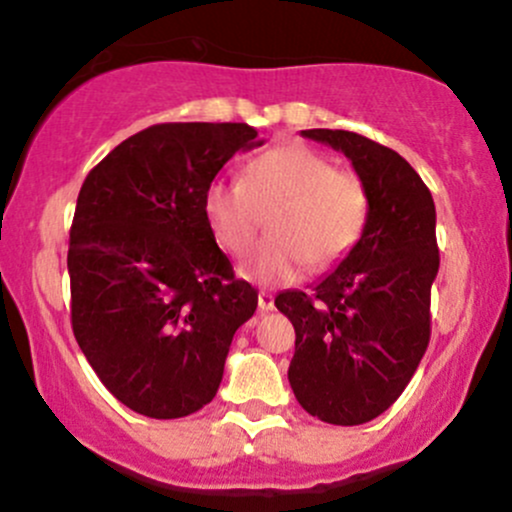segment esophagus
Wrapping results in <instances>:
<instances>
[{
  "label": "esophagus",
  "mask_w": 512,
  "mask_h": 512,
  "mask_svg": "<svg viewBox=\"0 0 512 512\" xmlns=\"http://www.w3.org/2000/svg\"><path fill=\"white\" fill-rule=\"evenodd\" d=\"M257 306H260V311H272L274 309V297L270 292H260V294H257Z\"/></svg>",
  "instance_id": "esophagus-1"
}]
</instances>
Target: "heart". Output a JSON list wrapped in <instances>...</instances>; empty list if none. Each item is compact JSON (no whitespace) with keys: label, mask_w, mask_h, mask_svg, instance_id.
Segmentation results:
<instances>
[{"label":"heart","mask_w":512,"mask_h":512,"mask_svg":"<svg viewBox=\"0 0 512 512\" xmlns=\"http://www.w3.org/2000/svg\"><path fill=\"white\" fill-rule=\"evenodd\" d=\"M203 215L215 242L242 255L267 215V235L240 274L257 284H282L306 265L328 270L358 245L368 223V191L360 176L321 154L289 144L252 159L242 181L215 179L203 193Z\"/></svg>","instance_id":"obj_1"}]
</instances>
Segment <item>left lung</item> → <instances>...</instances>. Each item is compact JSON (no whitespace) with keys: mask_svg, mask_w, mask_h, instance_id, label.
I'll use <instances>...</instances> for the list:
<instances>
[{"mask_svg":"<svg viewBox=\"0 0 512 512\" xmlns=\"http://www.w3.org/2000/svg\"><path fill=\"white\" fill-rule=\"evenodd\" d=\"M301 137L346 154L368 191V223L341 265L309 294L287 289L274 299L297 331L287 375L299 405L353 427L402 395L429 346L437 211L417 171L383 144L346 129Z\"/></svg>","mask_w":512,"mask_h":512,"instance_id":"left-lung-1","label":"left lung"}]
</instances>
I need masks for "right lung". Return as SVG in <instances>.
I'll return each instance as SVG.
<instances>
[{"mask_svg": "<svg viewBox=\"0 0 512 512\" xmlns=\"http://www.w3.org/2000/svg\"><path fill=\"white\" fill-rule=\"evenodd\" d=\"M260 144L242 122H166L117 144L80 188L68 245L75 341L144 417L208 405L255 314V287L215 245L203 193L235 152Z\"/></svg>", "mask_w": 512, "mask_h": 512, "instance_id": "right-lung-1", "label": "right lung"}]
</instances>
